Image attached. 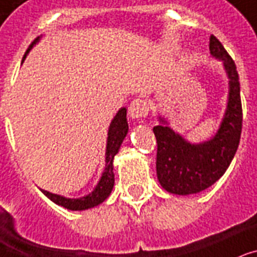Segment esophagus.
<instances>
[{"label": "esophagus", "instance_id": "34e87169", "mask_svg": "<svg viewBox=\"0 0 257 257\" xmlns=\"http://www.w3.org/2000/svg\"><path fill=\"white\" fill-rule=\"evenodd\" d=\"M128 114H130L131 118L134 119L145 118L149 114V106H147L146 100H143L142 97H135L134 100L130 103Z\"/></svg>", "mask_w": 257, "mask_h": 257}]
</instances>
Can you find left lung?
<instances>
[{
  "mask_svg": "<svg viewBox=\"0 0 257 257\" xmlns=\"http://www.w3.org/2000/svg\"><path fill=\"white\" fill-rule=\"evenodd\" d=\"M209 49L214 57L224 60L229 76V101L217 134L208 142L190 145L166 124L153 128L157 138L158 181L173 194H193L212 186L225 173L240 143L242 107L236 64L213 35ZM161 122L166 123L164 119Z\"/></svg>",
  "mask_w": 257,
  "mask_h": 257,
  "instance_id": "8db88e82",
  "label": "left lung"
}]
</instances>
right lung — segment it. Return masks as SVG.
I'll list each match as a JSON object with an SVG mask.
<instances>
[{
    "mask_svg": "<svg viewBox=\"0 0 257 257\" xmlns=\"http://www.w3.org/2000/svg\"><path fill=\"white\" fill-rule=\"evenodd\" d=\"M33 44H31V47ZM31 47L28 48V51L24 55V59L27 56V53L29 52ZM127 110L126 108H120L118 111V114L112 119V122L110 124V130H108V139H107V150H106V169H104V173L101 176L99 184L91 194L85 197H81V198H65V197L57 196V194H53V193H49L47 190H43L41 192L45 194V196L52 200L55 204L61 205L67 209L71 210H84L88 209V208H93L96 205L101 204L103 201L106 200L107 197L110 196L111 190L114 188V170H112V161H114V157L116 156L119 147L122 145L123 139L127 135V131H128V124H127Z\"/></svg>",
    "mask_w": 257,
    "mask_h": 257,
    "instance_id": "right-lung-1",
    "label": "right lung"
}]
</instances>
